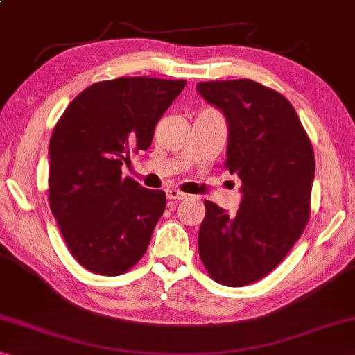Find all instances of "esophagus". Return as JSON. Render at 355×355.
I'll return each mask as SVG.
<instances>
[{
	"mask_svg": "<svg viewBox=\"0 0 355 355\" xmlns=\"http://www.w3.org/2000/svg\"><path fill=\"white\" fill-rule=\"evenodd\" d=\"M166 196L168 200H184L187 198V193H184L181 190H176V189H170L166 190Z\"/></svg>",
	"mask_w": 355,
	"mask_h": 355,
	"instance_id": "obj_1",
	"label": "esophagus"
}]
</instances>
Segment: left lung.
<instances>
[{
	"label": "left lung",
	"instance_id": "8db88e82",
	"mask_svg": "<svg viewBox=\"0 0 355 355\" xmlns=\"http://www.w3.org/2000/svg\"><path fill=\"white\" fill-rule=\"evenodd\" d=\"M228 125L225 168L241 179L234 216L205 201L200 259L216 282L243 287L284 260L309 219L314 152L295 109L250 79L196 84Z\"/></svg>",
	"mask_w": 355,
	"mask_h": 355
}]
</instances>
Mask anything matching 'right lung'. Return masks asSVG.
Wrapping results in <instances>:
<instances>
[{"label": "right lung", "instance_id": "right-lung-1", "mask_svg": "<svg viewBox=\"0 0 355 355\" xmlns=\"http://www.w3.org/2000/svg\"><path fill=\"white\" fill-rule=\"evenodd\" d=\"M185 80L119 78L87 87L53 128L49 203L73 257L119 276L143 257L166 206L163 190L122 176L130 154L149 149L155 125Z\"/></svg>", "mask_w": 355, "mask_h": 355}]
</instances>
